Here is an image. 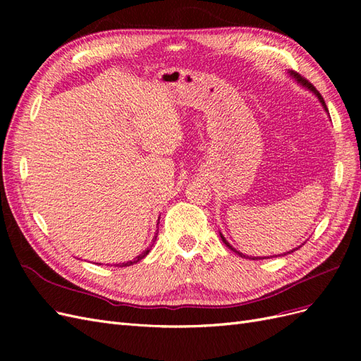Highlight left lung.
I'll return each instance as SVG.
<instances>
[{
    "label": "left lung",
    "mask_w": 361,
    "mask_h": 361,
    "mask_svg": "<svg viewBox=\"0 0 361 361\" xmlns=\"http://www.w3.org/2000/svg\"><path fill=\"white\" fill-rule=\"evenodd\" d=\"M290 75H293V78H295V80H297V81H298V82H300L301 85H304V87H307V89H309V90H312V92H313V93H314L316 96H318V99L321 101L322 106L325 108V111H329V108H326V105H325V101H324V97L321 96V93H319L318 90H316V89H314V85H313L312 82H309L307 80H305V78H302V76H301V75H298L297 72H290ZM220 235H221V233H220ZM221 239H223V243H224V244H226V245H227L228 248H231V250H233V251H235V253H238L239 256H241V257H245V259L248 257V256H245V255H243V253H239V251H236V250H235V248H233V247H232L231 244H228V243L226 241V238H224L223 235H221ZM298 248H300V247H298ZM298 248H293V250L288 251V253H283V255H280V256H286V255H290V253H293V251H295V250H298ZM248 259H253V260H257V259H267V257H248Z\"/></svg>",
    "instance_id": "obj_1"
}]
</instances>
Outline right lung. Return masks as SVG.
<instances>
[{
    "label": "right lung",
    "mask_w": 361,
    "mask_h": 361,
    "mask_svg": "<svg viewBox=\"0 0 361 361\" xmlns=\"http://www.w3.org/2000/svg\"><path fill=\"white\" fill-rule=\"evenodd\" d=\"M157 236H158V233H155V236H154V239H152V245L155 244V241H157ZM152 245L150 247H147V250H145L143 253H141L140 256H137L134 260H128V262H125V264H118V265H116V267H130V265H134V264H137V262H140L141 259H145L147 255H149V251H150V248H152Z\"/></svg>",
    "instance_id": "1"
}]
</instances>
